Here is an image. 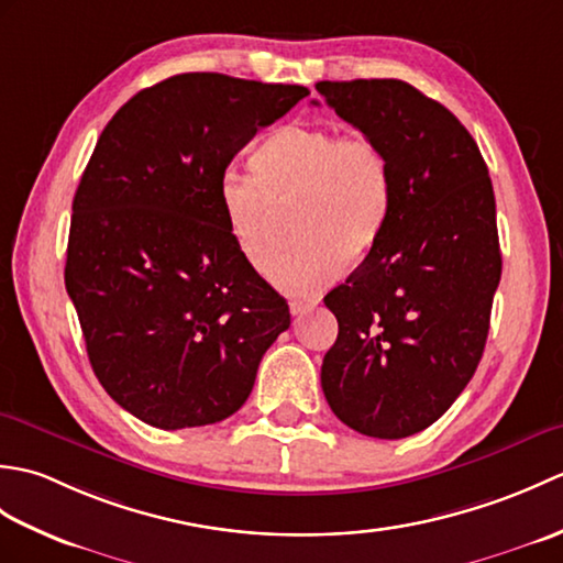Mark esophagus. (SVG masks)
Segmentation results:
<instances>
[{
  "instance_id": "34e87169",
  "label": "esophagus",
  "mask_w": 563,
  "mask_h": 563,
  "mask_svg": "<svg viewBox=\"0 0 563 563\" xmlns=\"http://www.w3.org/2000/svg\"><path fill=\"white\" fill-rule=\"evenodd\" d=\"M319 302L317 300H309V302H290V314L292 317H302V314H307V312H312V309L317 307Z\"/></svg>"
}]
</instances>
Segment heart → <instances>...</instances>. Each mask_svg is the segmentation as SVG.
<instances>
[{
    "instance_id": "obj_1",
    "label": "heart",
    "mask_w": 563,
    "mask_h": 563,
    "mask_svg": "<svg viewBox=\"0 0 563 563\" xmlns=\"http://www.w3.org/2000/svg\"><path fill=\"white\" fill-rule=\"evenodd\" d=\"M249 169L220 176L218 206L242 258L268 273L277 245L274 210L294 202L298 242L271 269V283L285 295L317 297L345 261H363L387 230L391 169L382 147L363 133L283 125L251 150Z\"/></svg>"
}]
</instances>
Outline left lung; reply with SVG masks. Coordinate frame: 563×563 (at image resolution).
<instances>
[{"label":"left lung","mask_w":563,"mask_h":563,"mask_svg":"<svg viewBox=\"0 0 563 563\" xmlns=\"http://www.w3.org/2000/svg\"><path fill=\"white\" fill-rule=\"evenodd\" d=\"M317 91L377 142L394 181L385 234L324 297L339 336L321 389L357 433L409 438L450 409L482 361L500 280L494 186L466 128L411 84L319 81Z\"/></svg>","instance_id":"left-lung-1"}]
</instances>
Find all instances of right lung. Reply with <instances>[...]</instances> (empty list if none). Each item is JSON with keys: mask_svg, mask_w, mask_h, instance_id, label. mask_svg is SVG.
Listing matches in <instances>:
<instances>
[{"mask_svg": "<svg viewBox=\"0 0 563 563\" xmlns=\"http://www.w3.org/2000/svg\"><path fill=\"white\" fill-rule=\"evenodd\" d=\"M307 93L188 71L142 89L103 128L71 200L65 288L93 375L140 421H224L290 327L288 302L227 232L218 181Z\"/></svg>", "mask_w": 563, "mask_h": 563, "instance_id": "add662e5", "label": "right lung"}]
</instances>
